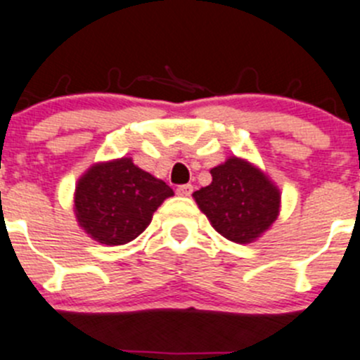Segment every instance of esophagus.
I'll use <instances>...</instances> for the list:
<instances>
[{
	"mask_svg": "<svg viewBox=\"0 0 360 360\" xmlns=\"http://www.w3.org/2000/svg\"><path fill=\"white\" fill-rule=\"evenodd\" d=\"M192 191H194V188H192V185H191V184L179 185V187H176V194H179V195H184V198H187V195H191V194H192Z\"/></svg>",
	"mask_w": 360,
	"mask_h": 360,
	"instance_id": "esophagus-1",
	"label": "esophagus"
}]
</instances>
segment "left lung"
I'll return each instance as SVG.
<instances>
[{"label":"left lung","instance_id":"8db88e82","mask_svg":"<svg viewBox=\"0 0 360 360\" xmlns=\"http://www.w3.org/2000/svg\"><path fill=\"white\" fill-rule=\"evenodd\" d=\"M212 184L192 194L213 229L234 243H252L280 213V188L257 166L229 158L212 169Z\"/></svg>","mask_w":360,"mask_h":360}]
</instances>
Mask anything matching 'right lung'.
Masks as SVG:
<instances>
[{"label": "right lung", "instance_id": "add662e5", "mask_svg": "<svg viewBox=\"0 0 360 360\" xmlns=\"http://www.w3.org/2000/svg\"><path fill=\"white\" fill-rule=\"evenodd\" d=\"M173 188L138 168L131 158L98 162L78 180L75 215L98 243L126 245L140 236Z\"/></svg>", "mask_w": 360, "mask_h": 360}]
</instances>
